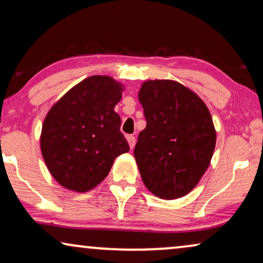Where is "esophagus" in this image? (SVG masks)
<instances>
[{"label": "esophagus", "instance_id": "34e87169", "mask_svg": "<svg viewBox=\"0 0 263 263\" xmlns=\"http://www.w3.org/2000/svg\"><path fill=\"white\" fill-rule=\"evenodd\" d=\"M127 140H128V143H129V147H130V149H133L135 147V138L133 135H128L127 136Z\"/></svg>", "mask_w": 263, "mask_h": 263}]
</instances>
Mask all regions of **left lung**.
<instances>
[{"instance_id": "1", "label": "left lung", "mask_w": 263, "mask_h": 263, "mask_svg": "<svg viewBox=\"0 0 263 263\" xmlns=\"http://www.w3.org/2000/svg\"><path fill=\"white\" fill-rule=\"evenodd\" d=\"M146 128L134 149L143 184L165 200L199 184L213 157L217 132L195 92L175 80H147L139 91Z\"/></svg>"}]
</instances>
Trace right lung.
<instances>
[{
	"instance_id": "obj_1",
	"label": "right lung",
	"mask_w": 263,
	"mask_h": 263,
	"mask_svg": "<svg viewBox=\"0 0 263 263\" xmlns=\"http://www.w3.org/2000/svg\"><path fill=\"white\" fill-rule=\"evenodd\" d=\"M123 91V84L114 78L93 75L50 107L42 125L41 151L63 188L89 192L105 179L115 159L129 151L115 111Z\"/></svg>"
}]
</instances>
